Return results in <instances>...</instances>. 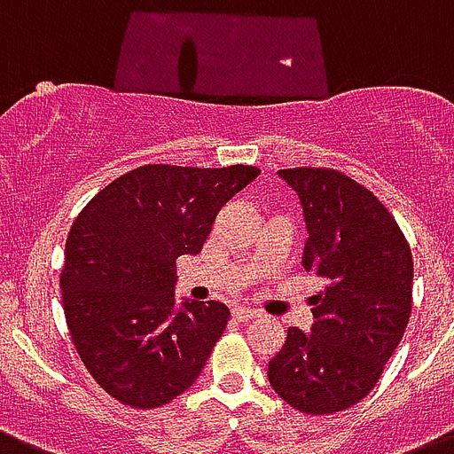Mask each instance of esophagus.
<instances>
[{"mask_svg": "<svg viewBox=\"0 0 454 454\" xmlns=\"http://www.w3.org/2000/svg\"><path fill=\"white\" fill-rule=\"evenodd\" d=\"M233 316L238 318L239 323H247V321H251V318H256V316H261V314H258L256 309H251V307H238V309L233 311Z\"/></svg>", "mask_w": 454, "mask_h": 454, "instance_id": "esophagus-1", "label": "esophagus"}]
</instances>
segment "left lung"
Listing matches in <instances>:
<instances>
[{"label": "left lung", "mask_w": 454, "mask_h": 454, "mask_svg": "<svg viewBox=\"0 0 454 454\" xmlns=\"http://www.w3.org/2000/svg\"><path fill=\"white\" fill-rule=\"evenodd\" d=\"M307 223L302 268L323 281L311 333L288 327L270 360L274 392L307 415L350 409L379 383L413 302V256L374 193L333 168L279 170Z\"/></svg>", "instance_id": "1"}]
</instances>
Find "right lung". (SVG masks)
<instances>
[{"mask_svg": "<svg viewBox=\"0 0 454 454\" xmlns=\"http://www.w3.org/2000/svg\"><path fill=\"white\" fill-rule=\"evenodd\" d=\"M261 170L147 163L91 198L68 231L59 274L80 360L131 409L193 386L231 318L226 304L175 307V261L200 254L219 209Z\"/></svg>", "mask_w": 454, "mask_h": 454, "instance_id": "add662e5", "label": "right lung"}]
</instances>
